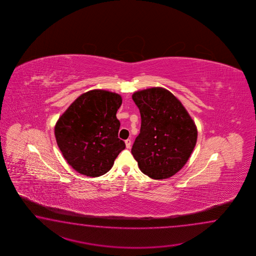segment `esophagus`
Instances as JSON below:
<instances>
[{
    "mask_svg": "<svg viewBox=\"0 0 256 256\" xmlns=\"http://www.w3.org/2000/svg\"><path fill=\"white\" fill-rule=\"evenodd\" d=\"M130 144H132V141H130V139H127V140H126V146L127 148H130Z\"/></svg>",
    "mask_w": 256,
    "mask_h": 256,
    "instance_id": "esophagus-1",
    "label": "esophagus"
}]
</instances>
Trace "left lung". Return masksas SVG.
<instances>
[{"instance_id":"left-lung-1","label":"left lung","mask_w":256,"mask_h":256,"mask_svg":"<svg viewBox=\"0 0 256 256\" xmlns=\"http://www.w3.org/2000/svg\"><path fill=\"white\" fill-rule=\"evenodd\" d=\"M132 100L142 122L132 154L149 178H171L185 166L195 148L196 124L180 100L164 88L138 90Z\"/></svg>"}]
</instances>
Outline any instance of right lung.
I'll return each mask as SVG.
<instances>
[{
	"label": "right lung",
	"mask_w": 256,
	"mask_h": 256,
	"mask_svg": "<svg viewBox=\"0 0 256 256\" xmlns=\"http://www.w3.org/2000/svg\"><path fill=\"white\" fill-rule=\"evenodd\" d=\"M120 95L104 90L83 93L54 126L60 151L71 168L87 176H100L112 168L126 144L118 138L116 112Z\"/></svg>",
	"instance_id": "add662e5"
}]
</instances>
